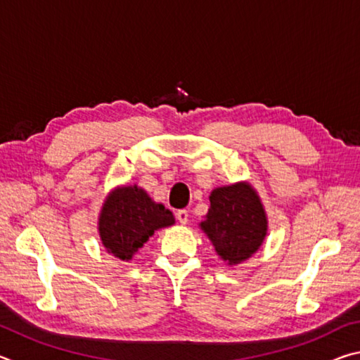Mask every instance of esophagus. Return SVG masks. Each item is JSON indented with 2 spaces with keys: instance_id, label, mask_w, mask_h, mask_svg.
<instances>
[{
  "instance_id": "esophagus-1",
  "label": "esophagus",
  "mask_w": 360,
  "mask_h": 360,
  "mask_svg": "<svg viewBox=\"0 0 360 360\" xmlns=\"http://www.w3.org/2000/svg\"><path fill=\"white\" fill-rule=\"evenodd\" d=\"M176 219H178V222L186 225L187 221H188V211L187 210H179L178 212H176Z\"/></svg>"
}]
</instances>
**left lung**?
Returning <instances> with one entry per match:
<instances>
[{"label":"left lung","mask_w":360,"mask_h":360,"mask_svg":"<svg viewBox=\"0 0 360 360\" xmlns=\"http://www.w3.org/2000/svg\"><path fill=\"white\" fill-rule=\"evenodd\" d=\"M210 210L198 227L230 266L240 265L259 251L268 231L264 203L248 181L214 187Z\"/></svg>","instance_id":"8db88e82"}]
</instances>
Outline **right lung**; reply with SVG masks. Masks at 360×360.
Instances as JSON below:
<instances>
[{
	"mask_svg": "<svg viewBox=\"0 0 360 360\" xmlns=\"http://www.w3.org/2000/svg\"><path fill=\"white\" fill-rule=\"evenodd\" d=\"M173 212L154 202L143 187L117 186L103 202L98 233L108 254L129 262L154 231L172 227Z\"/></svg>",
	"mask_w": 360,
	"mask_h": 360,
	"instance_id": "1",
	"label": "right lung"
}]
</instances>
